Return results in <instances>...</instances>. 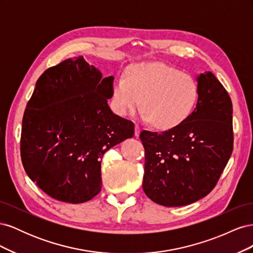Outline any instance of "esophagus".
<instances>
[{"label": "esophagus", "mask_w": 253, "mask_h": 253, "mask_svg": "<svg viewBox=\"0 0 253 253\" xmlns=\"http://www.w3.org/2000/svg\"><path fill=\"white\" fill-rule=\"evenodd\" d=\"M140 131H141L140 126H139L138 125H136V126H135V136L138 137V136H139V134H140Z\"/></svg>", "instance_id": "esophagus-1"}]
</instances>
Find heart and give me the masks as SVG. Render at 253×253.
I'll return each instance as SVG.
<instances>
[{"mask_svg": "<svg viewBox=\"0 0 253 253\" xmlns=\"http://www.w3.org/2000/svg\"><path fill=\"white\" fill-rule=\"evenodd\" d=\"M198 98V84L192 76L164 63L132 67L126 78L113 84V109L120 116L147 111L144 117L159 128L180 125L192 113Z\"/></svg>", "mask_w": 253, "mask_h": 253, "instance_id": "b5f03b06", "label": "heart"}]
</instances>
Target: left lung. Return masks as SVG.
I'll list each match as a JSON object with an SVG mask.
<instances>
[{"label":"left lung","mask_w":253,"mask_h":253,"mask_svg":"<svg viewBox=\"0 0 253 253\" xmlns=\"http://www.w3.org/2000/svg\"><path fill=\"white\" fill-rule=\"evenodd\" d=\"M196 108L162 133L142 131L145 195L165 207L192 204L208 195L233 150L232 102L211 72L197 76Z\"/></svg>","instance_id":"8db88e82"}]
</instances>
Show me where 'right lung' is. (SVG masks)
<instances>
[{"mask_svg": "<svg viewBox=\"0 0 253 253\" xmlns=\"http://www.w3.org/2000/svg\"><path fill=\"white\" fill-rule=\"evenodd\" d=\"M114 77L82 56L47 68L22 120L21 159L28 177L57 201L80 204L101 190V159L134 136L131 120L108 104Z\"/></svg>", "mask_w": 253, "mask_h": 253, "instance_id": "right-lung-1", "label": "right lung"}]
</instances>
